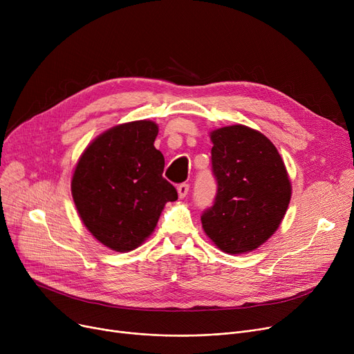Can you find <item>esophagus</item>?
<instances>
[{
  "mask_svg": "<svg viewBox=\"0 0 354 354\" xmlns=\"http://www.w3.org/2000/svg\"><path fill=\"white\" fill-rule=\"evenodd\" d=\"M189 192V185L188 183H180L178 187V195L179 198H185Z\"/></svg>",
  "mask_w": 354,
  "mask_h": 354,
  "instance_id": "34e87169",
  "label": "esophagus"
}]
</instances>
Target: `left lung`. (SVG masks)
I'll list each match as a JSON object with an SVG mask.
<instances>
[{"label":"left lung","mask_w":354,"mask_h":354,"mask_svg":"<svg viewBox=\"0 0 354 354\" xmlns=\"http://www.w3.org/2000/svg\"><path fill=\"white\" fill-rule=\"evenodd\" d=\"M218 189L202 228L227 254L257 250L280 227L291 199L286 165L272 142L244 124L211 132Z\"/></svg>","instance_id":"1"}]
</instances>
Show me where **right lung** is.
I'll return each mask as SVG.
<instances>
[{
    "instance_id": "right-lung-1",
    "label": "right lung",
    "mask_w": 354,
    "mask_h": 354,
    "mask_svg": "<svg viewBox=\"0 0 354 354\" xmlns=\"http://www.w3.org/2000/svg\"><path fill=\"white\" fill-rule=\"evenodd\" d=\"M158 132L151 120L111 127L86 147L74 169L71 195L83 224L113 251L138 248L155 231L165 203L178 199L162 176Z\"/></svg>"
}]
</instances>
